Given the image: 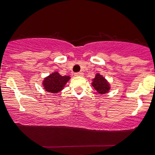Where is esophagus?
I'll return each mask as SVG.
<instances>
[{
    "label": "esophagus",
    "instance_id": "34e87169",
    "mask_svg": "<svg viewBox=\"0 0 155 155\" xmlns=\"http://www.w3.org/2000/svg\"><path fill=\"white\" fill-rule=\"evenodd\" d=\"M83 73L82 72H77L75 74V76H83Z\"/></svg>",
    "mask_w": 155,
    "mask_h": 155
}]
</instances>
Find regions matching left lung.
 <instances>
[{"label":"left lung","instance_id":"obj_1","mask_svg":"<svg viewBox=\"0 0 155 155\" xmlns=\"http://www.w3.org/2000/svg\"><path fill=\"white\" fill-rule=\"evenodd\" d=\"M92 87L95 89V90L99 94H106L110 90V84L102 75L100 74H97L93 79L92 83Z\"/></svg>","mask_w":155,"mask_h":155}]
</instances>
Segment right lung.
I'll return each instance as SVG.
<instances>
[{
  "label": "right lung",
  "mask_w": 155,
  "mask_h": 155,
  "mask_svg": "<svg viewBox=\"0 0 155 155\" xmlns=\"http://www.w3.org/2000/svg\"><path fill=\"white\" fill-rule=\"evenodd\" d=\"M69 76H61L58 72H53L43 81L44 90L51 93H58L64 88L70 79Z\"/></svg>",
  "instance_id": "add662e5"
}]
</instances>
